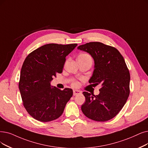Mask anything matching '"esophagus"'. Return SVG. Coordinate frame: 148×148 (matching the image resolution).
Masks as SVG:
<instances>
[{
  "mask_svg": "<svg viewBox=\"0 0 148 148\" xmlns=\"http://www.w3.org/2000/svg\"><path fill=\"white\" fill-rule=\"evenodd\" d=\"M81 93V92L79 90H73V95L75 96V95H79Z\"/></svg>",
  "mask_w": 148,
  "mask_h": 148,
  "instance_id": "1",
  "label": "esophagus"
}]
</instances>
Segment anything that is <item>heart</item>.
I'll return each mask as SVG.
<instances>
[{
	"mask_svg": "<svg viewBox=\"0 0 148 148\" xmlns=\"http://www.w3.org/2000/svg\"><path fill=\"white\" fill-rule=\"evenodd\" d=\"M88 55L87 54H81V55ZM73 85L74 86H77L78 85V83L77 82H75V81H74L73 82Z\"/></svg>",
	"mask_w": 148,
	"mask_h": 148,
	"instance_id": "heart-1",
	"label": "heart"
}]
</instances>
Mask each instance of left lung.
Masks as SVG:
<instances>
[{
	"instance_id": "obj_1",
	"label": "left lung",
	"mask_w": 148,
	"mask_h": 148,
	"mask_svg": "<svg viewBox=\"0 0 148 148\" xmlns=\"http://www.w3.org/2000/svg\"><path fill=\"white\" fill-rule=\"evenodd\" d=\"M93 58L95 69L89 83L101 86L95 95L87 92L81 106L83 114L96 121H106L115 117L126 103L130 93V73L125 60L115 47L99 42H91L78 47Z\"/></svg>"
}]
</instances>
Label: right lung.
<instances>
[{"mask_svg": "<svg viewBox=\"0 0 148 148\" xmlns=\"http://www.w3.org/2000/svg\"><path fill=\"white\" fill-rule=\"evenodd\" d=\"M77 44H49L25 58L21 71L19 88L22 103L33 119L48 122L58 119L73 95L72 89L51 87L50 81L61 73L66 57Z\"/></svg>", "mask_w": 148, "mask_h": 148, "instance_id": "obj_1", "label": "right lung"}]
</instances>
